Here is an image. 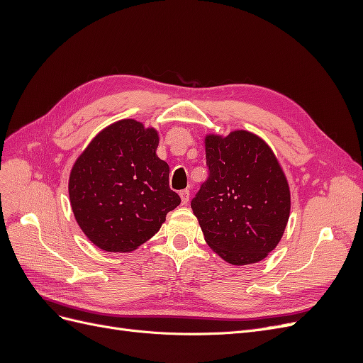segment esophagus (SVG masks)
Listing matches in <instances>:
<instances>
[{"mask_svg": "<svg viewBox=\"0 0 363 363\" xmlns=\"http://www.w3.org/2000/svg\"><path fill=\"white\" fill-rule=\"evenodd\" d=\"M189 189H184V191H182L180 192V199H182V203L183 204H188V201H189Z\"/></svg>", "mask_w": 363, "mask_h": 363, "instance_id": "esophagus-1", "label": "esophagus"}]
</instances>
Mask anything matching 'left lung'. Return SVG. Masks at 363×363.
<instances>
[{"label":"left lung","instance_id":"8db88e82","mask_svg":"<svg viewBox=\"0 0 363 363\" xmlns=\"http://www.w3.org/2000/svg\"><path fill=\"white\" fill-rule=\"evenodd\" d=\"M207 180L191 201L207 245L232 265L260 262L277 247L291 192L265 140L245 130L206 138Z\"/></svg>","mask_w":363,"mask_h":363}]
</instances>
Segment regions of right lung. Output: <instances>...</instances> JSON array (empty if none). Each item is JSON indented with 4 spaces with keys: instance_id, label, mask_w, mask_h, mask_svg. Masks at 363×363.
Segmentation results:
<instances>
[{
    "instance_id": "obj_1",
    "label": "right lung",
    "mask_w": 363,
    "mask_h": 363,
    "mask_svg": "<svg viewBox=\"0 0 363 363\" xmlns=\"http://www.w3.org/2000/svg\"><path fill=\"white\" fill-rule=\"evenodd\" d=\"M157 145L155 128L123 119L100 131L74 163L71 207L98 248L136 250L180 204V196L169 189L168 163L156 155Z\"/></svg>"
}]
</instances>
